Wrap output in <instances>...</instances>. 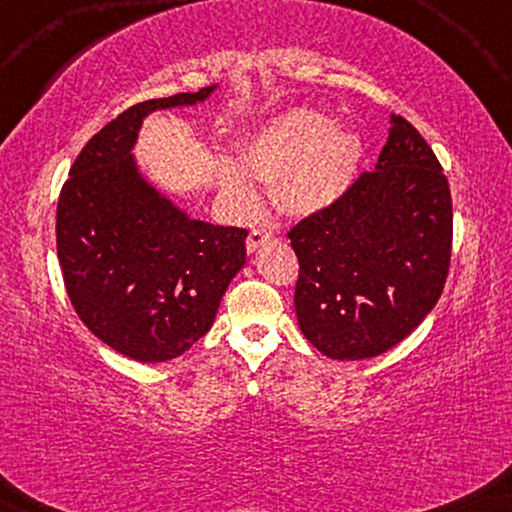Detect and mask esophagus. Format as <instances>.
Masks as SVG:
<instances>
[{
  "instance_id": "obj_1",
  "label": "esophagus",
  "mask_w": 512,
  "mask_h": 512,
  "mask_svg": "<svg viewBox=\"0 0 512 512\" xmlns=\"http://www.w3.org/2000/svg\"><path fill=\"white\" fill-rule=\"evenodd\" d=\"M268 240H270L268 230H263V228H251L249 235H247V249H249V251L261 249L263 244L268 242Z\"/></svg>"
}]
</instances>
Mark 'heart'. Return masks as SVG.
I'll return each instance as SVG.
<instances>
[{
    "instance_id": "obj_1",
    "label": "heart",
    "mask_w": 512,
    "mask_h": 512,
    "mask_svg": "<svg viewBox=\"0 0 512 512\" xmlns=\"http://www.w3.org/2000/svg\"><path fill=\"white\" fill-rule=\"evenodd\" d=\"M361 160L356 132L335 130L319 111H291L251 139L242 165L261 184L279 186V200L291 214L307 216L324 212L349 191ZM246 175L235 165L223 167V193L235 209L254 212L258 193Z\"/></svg>"
}]
</instances>
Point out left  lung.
Listing matches in <instances>:
<instances>
[{
  "mask_svg": "<svg viewBox=\"0 0 512 512\" xmlns=\"http://www.w3.org/2000/svg\"><path fill=\"white\" fill-rule=\"evenodd\" d=\"M298 256L296 314L331 359H370L422 324L452 256V195L436 153L391 116L375 170L289 230Z\"/></svg>",
  "mask_w": 512,
  "mask_h": 512,
  "instance_id": "obj_1",
  "label": "left lung"
}]
</instances>
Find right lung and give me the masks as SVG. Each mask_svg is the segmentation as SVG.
I'll return each mask as SVG.
<instances>
[{"label": "right lung", "mask_w": 512, "mask_h": 512, "mask_svg": "<svg viewBox=\"0 0 512 512\" xmlns=\"http://www.w3.org/2000/svg\"><path fill=\"white\" fill-rule=\"evenodd\" d=\"M212 90L132 104L88 139L58 198L67 296L90 333L135 361H167L193 347L247 261V230L188 219L139 177L130 156L146 114L202 102Z\"/></svg>", "instance_id": "1"}]
</instances>
